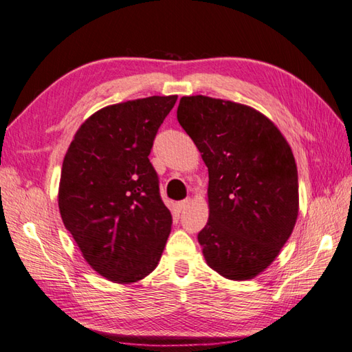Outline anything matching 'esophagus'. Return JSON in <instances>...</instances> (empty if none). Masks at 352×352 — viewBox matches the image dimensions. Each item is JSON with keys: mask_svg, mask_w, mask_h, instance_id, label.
<instances>
[{"mask_svg": "<svg viewBox=\"0 0 352 352\" xmlns=\"http://www.w3.org/2000/svg\"><path fill=\"white\" fill-rule=\"evenodd\" d=\"M190 203H191V199H185V200H181V201L177 203V209H179V210H184L186 206L190 205Z\"/></svg>", "mask_w": 352, "mask_h": 352, "instance_id": "34e87169", "label": "esophagus"}]
</instances>
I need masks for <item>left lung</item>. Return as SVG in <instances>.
<instances>
[{"label":"left lung","mask_w":352,"mask_h":352,"mask_svg":"<svg viewBox=\"0 0 352 352\" xmlns=\"http://www.w3.org/2000/svg\"><path fill=\"white\" fill-rule=\"evenodd\" d=\"M177 122L209 171V220L197 239L208 265L230 280L268 268L298 217V173L274 123L247 105L184 96Z\"/></svg>","instance_id":"1"}]
</instances>
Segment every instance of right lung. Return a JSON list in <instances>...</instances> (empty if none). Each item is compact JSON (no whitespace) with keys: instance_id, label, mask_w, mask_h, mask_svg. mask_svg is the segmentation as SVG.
Wrapping results in <instances>:
<instances>
[{"instance_id":"1","label":"right lung","mask_w":352,"mask_h":352,"mask_svg":"<svg viewBox=\"0 0 352 352\" xmlns=\"http://www.w3.org/2000/svg\"><path fill=\"white\" fill-rule=\"evenodd\" d=\"M177 96L105 107L85 120L61 168L58 208L84 259L100 276L134 283L158 265L171 229L149 155Z\"/></svg>"}]
</instances>
